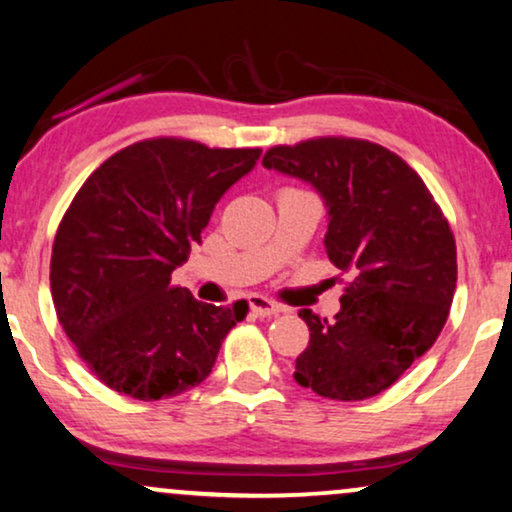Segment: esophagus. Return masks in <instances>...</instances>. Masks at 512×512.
<instances>
[{
	"label": "esophagus",
	"mask_w": 512,
	"mask_h": 512,
	"mask_svg": "<svg viewBox=\"0 0 512 512\" xmlns=\"http://www.w3.org/2000/svg\"><path fill=\"white\" fill-rule=\"evenodd\" d=\"M250 311L255 313V316L267 318V316H276V313H281L283 306H278L274 302H269V299L255 295V297H250Z\"/></svg>",
	"instance_id": "34e87169"
}]
</instances>
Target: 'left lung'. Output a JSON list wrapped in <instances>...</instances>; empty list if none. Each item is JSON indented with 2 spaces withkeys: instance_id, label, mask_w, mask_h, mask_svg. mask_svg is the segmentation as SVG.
<instances>
[{
  "instance_id": "left-lung-1",
  "label": "left lung",
  "mask_w": 512,
  "mask_h": 512,
  "mask_svg": "<svg viewBox=\"0 0 512 512\" xmlns=\"http://www.w3.org/2000/svg\"><path fill=\"white\" fill-rule=\"evenodd\" d=\"M262 166L316 189L327 208V257L353 276L332 320L299 311L311 337L292 377L323 398H372L445 325L456 288L452 229L424 180L374 142L306 140L269 149Z\"/></svg>"
}]
</instances>
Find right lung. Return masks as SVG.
I'll return each mask as SVG.
<instances>
[{
  "label": "right lung",
  "instance_id": "right-lung-1",
  "mask_svg": "<svg viewBox=\"0 0 512 512\" xmlns=\"http://www.w3.org/2000/svg\"><path fill=\"white\" fill-rule=\"evenodd\" d=\"M260 154L175 138L135 142L74 196L53 243L51 295L65 335L102 384L161 400L213 372L248 304L199 302L173 288L170 274Z\"/></svg>",
  "mask_w": 512,
  "mask_h": 512
}]
</instances>
